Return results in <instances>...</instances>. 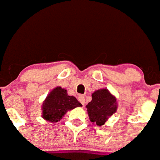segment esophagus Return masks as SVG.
Wrapping results in <instances>:
<instances>
[{
  "instance_id": "esophagus-1",
  "label": "esophagus",
  "mask_w": 160,
  "mask_h": 160,
  "mask_svg": "<svg viewBox=\"0 0 160 160\" xmlns=\"http://www.w3.org/2000/svg\"><path fill=\"white\" fill-rule=\"evenodd\" d=\"M79 101H80V102L82 104L83 106H84V102H85V99H84V97L82 96V95H80L79 98H78Z\"/></svg>"
}]
</instances>
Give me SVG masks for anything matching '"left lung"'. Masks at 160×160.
Wrapping results in <instances>:
<instances>
[{"label": "left lung", "mask_w": 160, "mask_h": 160, "mask_svg": "<svg viewBox=\"0 0 160 160\" xmlns=\"http://www.w3.org/2000/svg\"><path fill=\"white\" fill-rule=\"evenodd\" d=\"M90 121L98 126L103 125L107 118L113 115L117 110L115 97L104 88L95 91L92 94V101L86 106Z\"/></svg>", "instance_id": "1"}]
</instances>
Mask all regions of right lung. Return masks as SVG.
<instances>
[{"mask_svg": "<svg viewBox=\"0 0 160 160\" xmlns=\"http://www.w3.org/2000/svg\"><path fill=\"white\" fill-rule=\"evenodd\" d=\"M81 106L75 97L68 95L66 89L57 87L52 90L43 103V118L53 123L58 122L67 111Z\"/></svg>", "mask_w": 160, "mask_h": 160, "instance_id": "obj_1", "label": "right lung"}]
</instances>
